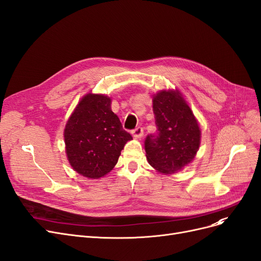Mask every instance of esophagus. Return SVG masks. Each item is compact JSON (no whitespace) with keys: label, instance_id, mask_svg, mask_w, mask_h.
Instances as JSON below:
<instances>
[{"label":"esophagus","instance_id":"1","mask_svg":"<svg viewBox=\"0 0 261 261\" xmlns=\"http://www.w3.org/2000/svg\"><path fill=\"white\" fill-rule=\"evenodd\" d=\"M131 133H132V137L134 139H141L143 137V128L138 127L137 129H134Z\"/></svg>","mask_w":261,"mask_h":261}]
</instances>
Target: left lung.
I'll return each mask as SVG.
<instances>
[{
	"instance_id": "8db88e82",
	"label": "left lung",
	"mask_w": 261,
	"mask_h": 261,
	"mask_svg": "<svg viewBox=\"0 0 261 261\" xmlns=\"http://www.w3.org/2000/svg\"><path fill=\"white\" fill-rule=\"evenodd\" d=\"M152 109L158 131L146 138V159L161 174H174L197 156L201 144L200 125L177 88L153 94Z\"/></svg>"
}]
</instances>
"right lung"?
<instances>
[{"label": "right lung", "instance_id": "1", "mask_svg": "<svg viewBox=\"0 0 261 261\" xmlns=\"http://www.w3.org/2000/svg\"><path fill=\"white\" fill-rule=\"evenodd\" d=\"M102 93H86L67 119L63 137L65 153L79 174L98 179L110 173L127 142L132 140Z\"/></svg>", "mask_w": 261, "mask_h": 261}]
</instances>
